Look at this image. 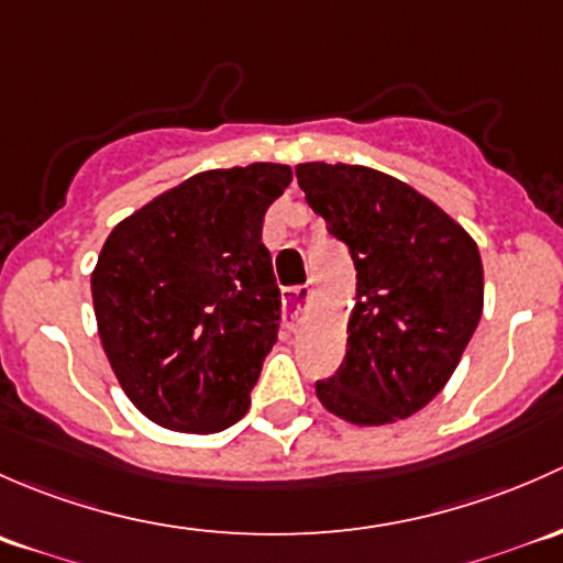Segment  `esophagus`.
<instances>
[{"label": "esophagus", "instance_id": "1", "mask_svg": "<svg viewBox=\"0 0 563 563\" xmlns=\"http://www.w3.org/2000/svg\"><path fill=\"white\" fill-rule=\"evenodd\" d=\"M309 284H298V287H289L287 292H284V324H287V328H295V324L300 322L303 311L309 309Z\"/></svg>", "mask_w": 563, "mask_h": 563}]
</instances>
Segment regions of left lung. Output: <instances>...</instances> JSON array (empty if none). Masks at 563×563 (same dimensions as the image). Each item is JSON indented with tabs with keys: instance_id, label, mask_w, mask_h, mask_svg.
Returning <instances> with one entry per match:
<instances>
[{
	"instance_id": "8db88e82",
	"label": "left lung",
	"mask_w": 563,
	"mask_h": 563,
	"mask_svg": "<svg viewBox=\"0 0 563 563\" xmlns=\"http://www.w3.org/2000/svg\"><path fill=\"white\" fill-rule=\"evenodd\" d=\"M295 176L357 271L344 363L317 398L355 426L404 420L448 385L483 317L477 243L387 173L306 162Z\"/></svg>"
}]
</instances>
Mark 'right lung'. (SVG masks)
<instances>
[{
  "mask_svg": "<svg viewBox=\"0 0 563 563\" xmlns=\"http://www.w3.org/2000/svg\"><path fill=\"white\" fill-rule=\"evenodd\" d=\"M289 181L274 162L197 173L108 235L91 274L102 350L156 426L213 433L246 415L282 320L263 219Z\"/></svg>",
  "mask_w": 563,
  "mask_h": 563,
  "instance_id": "add662e5",
  "label": "right lung"
}]
</instances>
